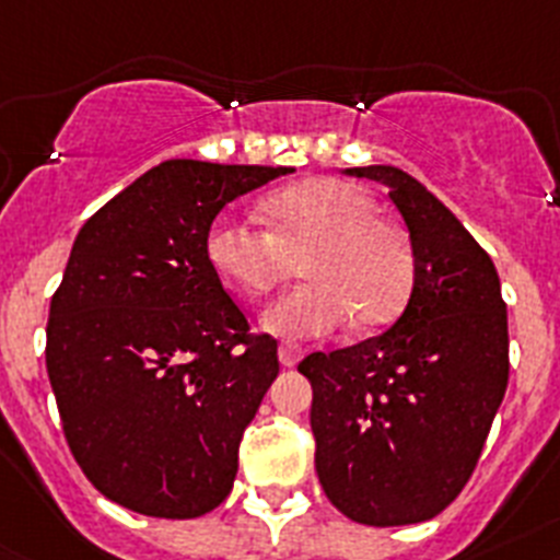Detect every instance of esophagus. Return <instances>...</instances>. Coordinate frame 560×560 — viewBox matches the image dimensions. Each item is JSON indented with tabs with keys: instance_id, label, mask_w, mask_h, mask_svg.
I'll use <instances>...</instances> for the list:
<instances>
[{
	"instance_id": "34e87169",
	"label": "esophagus",
	"mask_w": 560,
	"mask_h": 560,
	"mask_svg": "<svg viewBox=\"0 0 560 560\" xmlns=\"http://www.w3.org/2000/svg\"><path fill=\"white\" fill-rule=\"evenodd\" d=\"M301 354H304V349H301L299 343H293V340H281L279 343L281 366H295V363L301 361Z\"/></svg>"
}]
</instances>
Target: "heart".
Wrapping results in <instances>:
<instances>
[{"instance_id":"obj_1","label":"heart","mask_w":560,"mask_h":560,"mask_svg":"<svg viewBox=\"0 0 560 560\" xmlns=\"http://www.w3.org/2000/svg\"><path fill=\"white\" fill-rule=\"evenodd\" d=\"M267 228L222 213L208 228V261L240 293L261 299L295 270L307 281L261 315L284 338H318L343 327H383L406 304L415 253L395 222L374 217L366 191L335 177L304 179L265 199Z\"/></svg>"}]
</instances>
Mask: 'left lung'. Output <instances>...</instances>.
<instances>
[{"mask_svg": "<svg viewBox=\"0 0 560 560\" xmlns=\"http://www.w3.org/2000/svg\"><path fill=\"white\" fill-rule=\"evenodd\" d=\"M388 186L415 253V287L392 329L299 372L313 383L315 470L358 524L434 518L474 474L508 388V310L488 253L395 165L349 168Z\"/></svg>", "mask_w": 560, "mask_h": 560, "instance_id": "1", "label": "left lung"}]
</instances>
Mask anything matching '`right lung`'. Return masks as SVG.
Here are the masks:
<instances>
[{
  "mask_svg": "<svg viewBox=\"0 0 560 560\" xmlns=\"http://www.w3.org/2000/svg\"><path fill=\"white\" fill-rule=\"evenodd\" d=\"M287 172L165 160L75 236L50 301L47 374L78 468L112 502L197 518L231 493L279 343L250 332L206 240L225 202Z\"/></svg>",
  "mask_w": 560,
  "mask_h": 560,
  "instance_id": "1",
  "label": "right lung"
}]
</instances>
